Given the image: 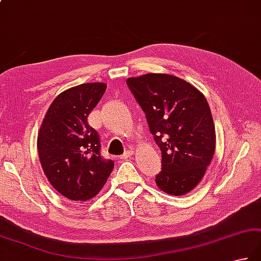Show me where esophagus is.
Masks as SVG:
<instances>
[{"label": "esophagus", "instance_id": "esophagus-1", "mask_svg": "<svg viewBox=\"0 0 261 261\" xmlns=\"http://www.w3.org/2000/svg\"><path fill=\"white\" fill-rule=\"evenodd\" d=\"M132 154H134V150H132V149H127V150L124 151L123 155L120 156V158H121V160H127V158L132 156Z\"/></svg>", "mask_w": 261, "mask_h": 261}]
</instances>
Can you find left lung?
<instances>
[{
	"instance_id": "obj_1",
	"label": "left lung",
	"mask_w": 261,
	"mask_h": 261,
	"mask_svg": "<svg viewBox=\"0 0 261 261\" xmlns=\"http://www.w3.org/2000/svg\"><path fill=\"white\" fill-rule=\"evenodd\" d=\"M126 85L162 151L156 185L172 196L190 192L215 152V126L205 96L186 80L165 73L129 78Z\"/></svg>"
}]
</instances>
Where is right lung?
<instances>
[{
    "label": "right lung",
    "mask_w": 261,
    "mask_h": 261,
    "mask_svg": "<svg viewBox=\"0 0 261 261\" xmlns=\"http://www.w3.org/2000/svg\"><path fill=\"white\" fill-rule=\"evenodd\" d=\"M106 87L91 83L64 90L50 104L38 132V155L45 175L70 200L94 198L113 171L114 162L101 157L99 136L87 121Z\"/></svg>",
    "instance_id": "add662e5"
}]
</instances>
